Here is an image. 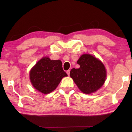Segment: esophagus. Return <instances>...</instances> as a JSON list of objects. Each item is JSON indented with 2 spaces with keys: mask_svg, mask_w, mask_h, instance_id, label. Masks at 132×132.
Wrapping results in <instances>:
<instances>
[{
  "mask_svg": "<svg viewBox=\"0 0 132 132\" xmlns=\"http://www.w3.org/2000/svg\"><path fill=\"white\" fill-rule=\"evenodd\" d=\"M70 70H67V75L69 76V75H70Z\"/></svg>",
  "mask_w": 132,
  "mask_h": 132,
  "instance_id": "34e87169",
  "label": "esophagus"
}]
</instances>
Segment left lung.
<instances>
[{
  "label": "left lung",
  "instance_id": "1",
  "mask_svg": "<svg viewBox=\"0 0 132 132\" xmlns=\"http://www.w3.org/2000/svg\"><path fill=\"white\" fill-rule=\"evenodd\" d=\"M77 63L80 68L71 69L70 76L82 93H94L104 84L106 71L100 61L91 55L84 54Z\"/></svg>",
  "mask_w": 132,
  "mask_h": 132
}]
</instances>
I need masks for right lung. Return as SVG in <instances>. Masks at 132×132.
Wrapping results in <instances>:
<instances>
[{
    "instance_id": "obj_1",
    "label": "right lung",
    "mask_w": 132,
    "mask_h": 132,
    "mask_svg": "<svg viewBox=\"0 0 132 132\" xmlns=\"http://www.w3.org/2000/svg\"><path fill=\"white\" fill-rule=\"evenodd\" d=\"M67 75L63 70L60 60H50L43 57L37 63L30 71V79L36 89L43 94L54 91L61 80Z\"/></svg>"
}]
</instances>
